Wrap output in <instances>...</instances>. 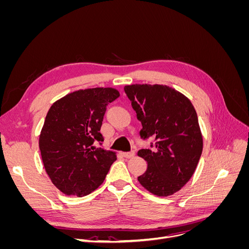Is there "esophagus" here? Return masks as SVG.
<instances>
[{"mask_svg":"<svg viewBox=\"0 0 249 249\" xmlns=\"http://www.w3.org/2000/svg\"><path fill=\"white\" fill-rule=\"evenodd\" d=\"M123 156L126 159H130V158H133L135 156V152L132 150V152H126V153H123Z\"/></svg>","mask_w":249,"mask_h":249,"instance_id":"1","label":"esophagus"}]
</instances>
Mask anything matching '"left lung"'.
Segmentation results:
<instances>
[{"instance_id": "left-lung-1", "label": "left lung", "mask_w": 249, "mask_h": 249, "mask_svg": "<svg viewBox=\"0 0 249 249\" xmlns=\"http://www.w3.org/2000/svg\"><path fill=\"white\" fill-rule=\"evenodd\" d=\"M124 92L141 122L140 137L155 138L152 148L138 152L147 162L139 183L158 196L178 192L193 176L202 153L196 111L184 94L165 85H127Z\"/></svg>"}]
</instances>
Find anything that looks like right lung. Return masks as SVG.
Segmentation results:
<instances>
[{"label":"right lung","instance_id":"right-lung-1","mask_svg":"<svg viewBox=\"0 0 249 249\" xmlns=\"http://www.w3.org/2000/svg\"><path fill=\"white\" fill-rule=\"evenodd\" d=\"M114 88L78 90L52 105L39 137L44 168L52 183L66 195L82 197L99 188L116 155L93 146L104 141L101 126Z\"/></svg>","mask_w":249,"mask_h":249}]
</instances>
